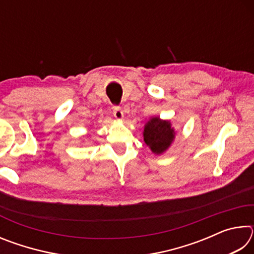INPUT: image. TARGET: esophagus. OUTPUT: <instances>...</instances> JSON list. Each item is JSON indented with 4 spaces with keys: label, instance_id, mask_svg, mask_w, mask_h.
Listing matches in <instances>:
<instances>
[{
    "label": "esophagus",
    "instance_id": "34e87169",
    "mask_svg": "<svg viewBox=\"0 0 254 254\" xmlns=\"http://www.w3.org/2000/svg\"><path fill=\"white\" fill-rule=\"evenodd\" d=\"M113 115H114L115 119L122 120L123 117H124V114H123V111H122L121 107H120V106H114L113 107Z\"/></svg>",
    "mask_w": 254,
    "mask_h": 254
}]
</instances>
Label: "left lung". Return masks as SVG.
Wrapping results in <instances>:
<instances>
[{
	"label": "left lung",
	"instance_id": "left-lung-1",
	"mask_svg": "<svg viewBox=\"0 0 254 254\" xmlns=\"http://www.w3.org/2000/svg\"><path fill=\"white\" fill-rule=\"evenodd\" d=\"M175 134L170 121L156 117L150 119L144 126L143 140L154 154H161L173 143Z\"/></svg>",
	"mask_w": 254,
	"mask_h": 254
}]
</instances>
